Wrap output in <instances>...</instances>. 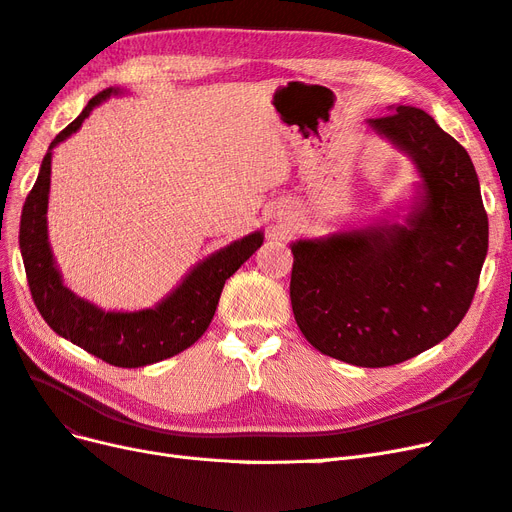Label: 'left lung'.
Segmentation results:
<instances>
[{"label":"left lung","mask_w":512,"mask_h":512,"mask_svg":"<svg viewBox=\"0 0 512 512\" xmlns=\"http://www.w3.org/2000/svg\"><path fill=\"white\" fill-rule=\"evenodd\" d=\"M412 158L421 185L404 224L292 243L290 303L305 339L359 367H389L440 344L466 316L489 247L474 164L421 108L369 119Z\"/></svg>","instance_id":"left-lung-1"}]
</instances>
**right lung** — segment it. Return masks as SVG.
Masks as SVG:
<instances>
[{"instance_id": "add662e5", "label": "right lung", "mask_w": 512, "mask_h": 512, "mask_svg": "<svg viewBox=\"0 0 512 512\" xmlns=\"http://www.w3.org/2000/svg\"><path fill=\"white\" fill-rule=\"evenodd\" d=\"M113 94L121 91L113 87L100 91L87 102L83 113L55 136L42 160L34 188L25 198L19 245L32 299L44 322L57 335L70 339L72 344L108 365L143 367L170 359L198 342L213 320L226 280L258 250L265 237L256 230L239 241H232L220 252L200 260L156 307L138 309V312H104L64 286L46 230L53 147L79 130L89 113Z\"/></svg>"}]
</instances>
